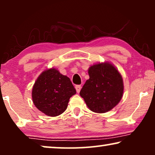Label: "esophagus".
I'll return each mask as SVG.
<instances>
[{
	"instance_id": "1",
	"label": "esophagus",
	"mask_w": 155,
	"mask_h": 155,
	"mask_svg": "<svg viewBox=\"0 0 155 155\" xmlns=\"http://www.w3.org/2000/svg\"><path fill=\"white\" fill-rule=\"evenodd\" d=\"M81 88H82V86L81 85H76L75 86L76 91H77L78 93H79L80 92V90H81Z\"/></svg>"
}]
</instances>
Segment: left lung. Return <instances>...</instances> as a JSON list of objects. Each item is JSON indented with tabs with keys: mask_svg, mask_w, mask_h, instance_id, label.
Here are the masks:
<instances>
[{
	"mask_svg": "<svg viewBox=\"0 0 155 155\" xmlns=\"http://www.w3.org/2000/svg\"><path fill=\"white\" fill-rule=\"evenodd\" d=\"M90 79L80 90L91 111L106 113L119 103L124 93V82L118 70L109 63H98L88 70Z\"/></svg>",
	"mask_w": 155,
	"mask_h": 155,
	"instance_id": "1",
	"label": "left lung"
}]
</instances>
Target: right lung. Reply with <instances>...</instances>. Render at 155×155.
<instances>
[{
    "instance_id": "obj_1",
    "label": "right lung",
    "mask_w": 155,
    "mask_h": 155,
    "mask_svg": "<svg viewBox=\"0 0 155 155\" xmlns=\"http://www.w3.org/2000/svg\"><path fill=\"white\" fill-rule=\"evenodd\" d=\"M76 90L69 78L55 68L42 72L33 86L32 100L39 111L48 116L63 114Z\"/></svg>"
}]
</instances>
